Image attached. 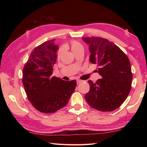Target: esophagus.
Instances as JSON below:
<instances>
[{
    "label": "esophagus",
    "mask_w": 147,
    "mask_h": 147,
    "mask_svg": "<svg viewBox=\"0 0 147 147\" xmlns=\"http://www.w3.org/2000/svg\"><path fill=\"white\" fill-rule=\"evenodd\" d=\"M81 82H82V80H77V83L78 84L80 83H81Z\"/></svg>",
    "instance_id": "34e87169"
}]
</instances>
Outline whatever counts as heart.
I'll return each instance as SVG.
<instances>
[{"mask_svg":"<svg viewBox=\"0 0 147 147\" xmlns=\"http://www.w3.org/2000/svg\"><path fill=\"white\" fill-rule=\"evenodd\" d=\"M80 49H83V46L80 43L75 41V42H73L72 44H71V50H72L73 53L75 52L78 50H80ZM63 52V49L61 48L59 49L58 53H57V57H58V58H59L61 57Z\"/></svg>","mask_w":147,"mask_h":147,"instance_id":"obj_1","label":"heart"}]
</instances>
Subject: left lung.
<instances>
[{
	"instance_id": "8db88e82",
	"label": "left lung",
	"mask_w": 147,
	"mask_h": 147,
	"mask_svg": "<svg viewBox=\"0 0 147 147\" xmlns=\"http://www.w3.org/2000/svg\"><path fill=\"white\" fill-rule=\"evenodd\" d=\"M89 46L90 61L97 64L102 78L89 80L90 90L84 96L91 107L101 112L118 109L127 98L132 80L131 65L127 56L115 44L101 37H83Z\"/></svg>"
}]
</instances>
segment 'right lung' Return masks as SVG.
I'll use <instances>...</instances> for the list:
<instances>
[{
    "mask_svg": "<svg viewBox=\"0 0 147 147\" xmlns=\"http://www.w3.org/2000/svg\"><path fill=\"white\" fill-rule=\"evenodd\" d=\"M58 47L55 39L42 43L31 52L23 70V84L34 107L45 113L65 107L77 85L76 80L65 81L53 77Z\"/></svg>",
    "mask_w": 147,
    "mask_h": 147,
    "instance_id": "obj_1",
    "label": "right lung"
}]
</instances>
